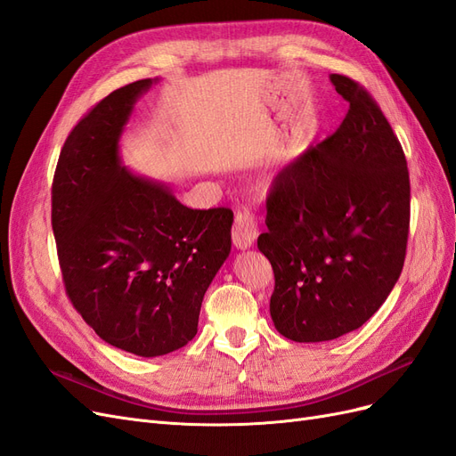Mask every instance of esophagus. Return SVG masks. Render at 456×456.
<instances>
[{
	"label": "esophagus",
	"instance_id": "esophagus-1",
	"mask_svg": "<svg viewBox=\"0 0 456 456\" xmlns=\"http://www.w3.org/2000/svg\"><path fill=\"white\" fill-rule=\"evenodd\" d=\"M258 236V226L255 215L249 211H241L236 215L232 226V241L236 249H249Z\"/></svg>",
	"mask_w": 456,
	"mask_h": 456
}]
</instances>
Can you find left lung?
<instances>
[{"instance_id": "8db88e82", "label": "left lung", "mask_w": 456, "mask_h": 456, "mask_svg": "<svg viewBox=\"0 0 456 456\" xmlns=\"http://www.w3.org/2000/svg\"><path fill=\"white\" fill-rule=\"evenodd\" d=\"M350 108L340 127L275 176L258 249L273 268L270 315L295 342L360 329L402 273L411 186L405 154L379 104L330 74Z\"/></svg>"}]
</instances>
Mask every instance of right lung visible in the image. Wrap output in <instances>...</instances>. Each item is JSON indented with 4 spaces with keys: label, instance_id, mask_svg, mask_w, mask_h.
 <instances>
[{
    "label": "right lung",
    "instance_id": "right-lung-1",
    "mask_svg": "<svg viewBox=\"0 0 456 456\" xmlns=\"http://www.w3.org/2000/svg\"><path fill=\"white\" fill-rule=\"evenodd\" d=\"M158 79L110 93L68 134L53 178L66 293L104 342L141 357L196 337L203 295L232 249L233 213L188 209L167 183L129 171L119 139Z\"/></svg>",
    "mask_w": 456,
    "mask_h": 456
}]
</instances>
